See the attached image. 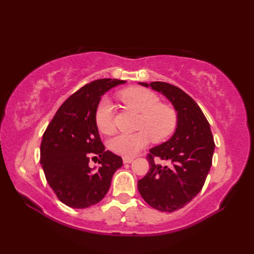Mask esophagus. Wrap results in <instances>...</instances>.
<instances>
[{
    "label": "esophagus",
    "instance_id": "1",
    "mask_svg": "<svg viewBox=\"0 0 254 254\" xmlns=\"http://www.w3.org/2000/svg\"><path fill=\"white\" fill-rule=\"evenodd\" d=\"M134 158L132 157H123V163L124 164H131Z\"/></svg>",
    "mask_w": 254,
    "mask_h": 254
}]
</instances>
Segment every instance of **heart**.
<instances>
[{
    "mask_svg": "<svg viewBox=\"0 0 254 254\" xmlns=\"http://www.w3.org/2000/svg\"><path fill=\"white\" fill-rule=\"evenodd\" d=\"M119 98L130 109L141 113L136 133H121L112 137L109 148L123 157H134L150 142H163L175 132L178 116L174 108L160 104L157 95L148 89L133 87L122 90ZM113 106L107 98L101 99L95 112V122L98 130L110 134L113 124Z\"/></svg>",
    "mask_w": 254,
    "mask_h": 254,
    "instance_id": "heart-1",
    "label": "heart"
}]
</instances>
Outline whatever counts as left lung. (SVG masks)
<instances>
[{
  "label": "left lung",
  "instance_id": "obj_1",
  "mask_svg": "<svg viewBox=\"0 0 254 254\" xmlns=\"http://www.w3.org/2000/svg\"><path fill=\"white\" fill-rule=\"evenodd\" d=\"M138 84L164 95L177 111L174 135L149 149V171L137 182L145 202L160 212L171 213L186 206L202 190L212 166L213 134L201 108L185 91L163 82ZM154 157L171 164H156Z\"/></svg>",
  "mask_w": 254,
  "mask_h": 254
}]
</instances>
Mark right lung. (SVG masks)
<instances>
[{
    "label": "right lung",
    "instance_id": "1",
    "mask_svg": "<svg viewBox=\"0 0 254 254\" xmlns=\"http://www.w3.org/2000/svg\"><path fill=\"white\" fill-rule=\"evenodd\" d=\"M126 80L104 78L85 85L63 102L42 136L40 164L46 179L62 203L86 208L105 197L122 158L105 150L95 112L106 91ZM101 157L98 170L88 166L89 157Z\"/></svg>",
    "mask_w": 254,
    "mask_h": 254
}]
</instances>
